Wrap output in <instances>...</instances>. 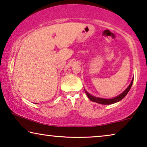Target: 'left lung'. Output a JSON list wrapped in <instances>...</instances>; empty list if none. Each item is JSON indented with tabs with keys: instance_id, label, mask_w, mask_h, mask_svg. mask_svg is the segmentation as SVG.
I'll list each match as a JSON object with an SVG mask.
<instances>
[{
	"instance_id": "1",
	"label": "left lung",
	"mask_w": 147,
	"mask_h": 147,
	"mask_svg": "<svg viewBox=\"0 0 147 147\" xmlns=\"http://www.w3.org/2000/svg\"><path fill=\"white\" fill-rule=\"evenodd\" d=\"M133 81H134V78L132 79V81H131V83L130 85H129L128 87H127L122 93L120 94V95H118V96L113 97V98H111V99H104V98H101V97H97L91 95V94L88 93L85 89V91L86 94H87V97H89V99L91 101H93V102H96L97 103H100V104H103V105H110V104H113V103L118 102V101L122 100L123 98H124V97L126 96L127 94H128L129 91H130L131 87H132Z\"/></svg>"
}]
</instances>
